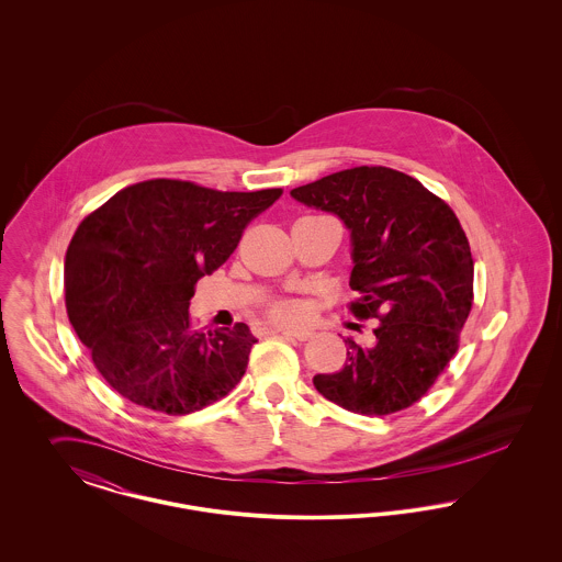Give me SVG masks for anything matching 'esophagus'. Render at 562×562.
Returning <instances> with one entry per match:
<instances>
[{
	"label": "esophagus",
	"mask_w": 562,
	"mask_h": 562,
	"mask_svg": "<svg viewBox=\"0 0 562 562\" xmlns=\"http://www.w3.org/2000/svg\"><path fill=\"white\" fill-rule=\"evenodd\" d=\"M278 333L284 337H293L296 341H310L314 337V333L305 328H278Z\"/></svg>",
	"instance_id": "34e87169"
}]
</instances>
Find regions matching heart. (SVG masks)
Returning <instances> with one entry per match:
<instances>
[{
    "label": "heart",
    "mask_w": 562,
    "mask_h": 562,
    "mask_svg": "<svg viewBox=\"0 0 562 562\" xmlns=\"http://www.w3.org/2000/svg\"><path fill=\"white\" fill-rule=\"evenodd\" d=\"M269 318L280 324H293L303 318V305L293 299H276L266 307Z\"/></svg>",
    "instance_id": "1"
}]
</instances>
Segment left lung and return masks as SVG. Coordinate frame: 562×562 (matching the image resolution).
I'll use <instances>...</instances> for the list:
<instances>
[{
	"label": "left lung",
	"mask_w": 562,
	"mask_h": 562,
	"mask_svg": "<svg viewBox=\"0 0 562 562\" xmlns=\"http://www.w3.org/2000/svg\"><path fill=\"white\" fill-rule=\"evenodd\" d=\"M291 195L348 225L349 286L360 294L349 312L376 318L373 341L346 339V367L316 374V390L367 417L413 406L449 367L474 303V261L457 214L417 179L385 166L333 172Z\"/></svg>",
	"instance_id": "8db88e82"
}]
</instances>
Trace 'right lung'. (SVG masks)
Wrapping results in <instances>:
<instances>
[{
  "label": "right lung",
  "mask_w": 562,
  "mask_h": 562,
  "mask_svg": "<svg viewBox=\"0 0 562 562\" xmlns=\"http://www.w3.org/2000/svg\"><path fill=\"white\" fill-rule=\"evenodd\" d=\"M280 195L282 189L218 191L151 179L83 216L65 257L67 314L120 396L189 415L240 383L257 344L250 328H200L189 299Z\"/></svg>",
  "instance_id": "right-lung-1"
}]
</instances>
